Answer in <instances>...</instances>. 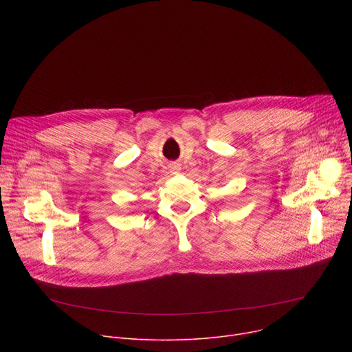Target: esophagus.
<instances>
[{
  "label": "esophagus",
  "instance_id": "obj_1",
  "mask_svg": "<svg viewBox=\"0 0 352 352\" xmlns=\"http://www.w3.org/2000/svg\"><path fill=\"white\" fill-rule=\"evenodd\" d=\"M173 171H174V173H178V171H179V168H178V165H173Z\"/></svg>",
  "mask_w": 352,
  "mask_h": 352
}]
</instances>
